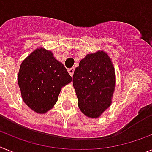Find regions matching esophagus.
Here are the masks:
<instances>
[{
	"mask_svg": "<svg viewBox=\"0 0 152 152\" xmlns=\"http://www.w3.org/2000/svg\"><path fill=\"white\" fill-rule=\"evenodd\" d=\"M74 71H75V68H74V67H71V68L68 69V73L70 74V75H71V77L73 76Z\"/></svg>",
	"mask_w": 152,
	"mask_h": 152,
	"instance_id": "34e87169",
	"label": "esophagus"
}]
</instances>
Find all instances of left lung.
Instances as JSON below:
<instances>
[{"instance_id": "obj_1", "label": "left lung", "mask_w": 152, "mask_h": 152, "mask_svg": "<svg viewBox=\"0 0 152 152\" xmlns=\"http://www.w3.org/2000/svg\"><path fill=\"white\" fill-rule=\"evenodd\" d=\"M78 107L85 116L98 118L110 107L116 85L111 59L106 52L86 55L73 75Z\"/></svg>"}]
</instances>
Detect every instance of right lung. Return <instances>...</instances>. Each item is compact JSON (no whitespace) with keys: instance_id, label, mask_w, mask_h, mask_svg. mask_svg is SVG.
Returning a JSON list of instances; mask_svg holds the SVG:
<instances>
[{"instance_id":"right-lung-1","label":"right lung","mask_w":152,"mask_h":152,"mask_svg":"<svg viewBox=\"0 0 152 152\" xmlns=\"http://www.w3.org/2000/svg\"><path fill=\"white\" fill-rule=\"evenodd\" d=\"M71 81L62 63L43 48L36 49L22 61L18 75L24 102L40 114L53 107L61 88Z\"/></svg>"}]
</instances>
